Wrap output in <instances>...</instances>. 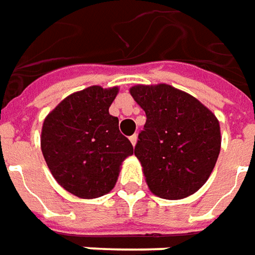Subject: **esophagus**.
I'll return each mask as SVG.
<instances>
[{
    "label": "esophagus",
    "mask_w": 255,
    "mask_h": 255,
    "mask_svg": "<svg viewBox=\"0 0 255 255\" xmlns=\"http://www.w3.org/2000/svg\"><path fill=\"white\" fill-rule=\"evenodd\" d=\"M129 140H130L131 144L136 145V143H137V136H136V134H133V136H130V138H129Z\"/></svg>",
    "instance_id": "obj_1"
}]
</instances>
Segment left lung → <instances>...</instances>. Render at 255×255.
<instances>
[{
    "label": "left lung",
    "mask_w": 255,
    "mask_h": 255,
    "mask_svg": "<svg viewBox=\"0 0 255 255\" xmlns=\"http://www.w3.org/2000/svg\"><path fill=\"white\" fill-rule=\"evenodd\" d=\"M129 91L147 117L134 155L151 193L165 200L194 194L208 180L221 151L217 117L169 84H136Z\"/></svg>",
    "instance_id": "8db88e82"
}]
</instances>
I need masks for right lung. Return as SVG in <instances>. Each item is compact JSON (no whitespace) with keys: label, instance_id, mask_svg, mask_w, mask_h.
<instances>
[{"label":"right lung","instance_id":"add662e5","mask_svg":"<svg viewBox=\"0 0 255 255\" xmlns=\"http://www.w3.org/2000/svg\"><path fill=\"white\" fill-rule=\"evenodd\" d=\"M119 87L90 86L64 98L45 117L41 151L58 184L79 198H97L117 183L133 145L110 107Z\"/></svg>","mask_w":255,"mask_h":255}]
</instances>
